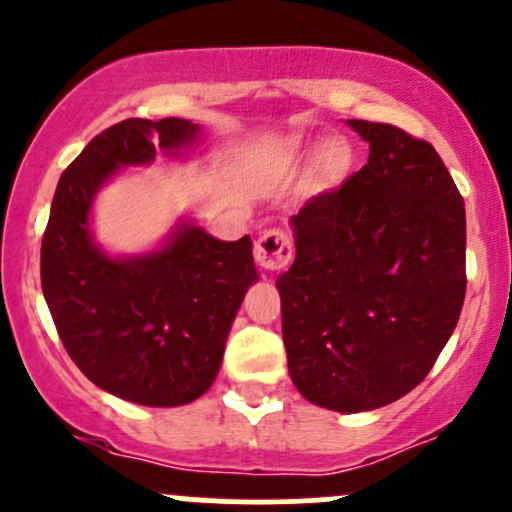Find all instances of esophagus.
Instances as JSON below:
<instances>
[{
    "instance_id": "obj_1",
    "label": "esophagus",
    "mask_w": 512,
    "mask_h": 512,
    "mask_svg": "<svg viewBox=\"0 0 512 512\" xmlns=\"http://www.w3.org/2000/svg\"><path fill=\"white\" fill-rule=\"evenodd\" d=\"M294 257V242L289 233L272 228L262 233L255 242V260L257 265L265 267L267 272H279L292 262Z\"/></svg>"
}]
</instances>
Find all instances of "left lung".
Here are the masks:
<instances>
[{
  "mask_svg": "<svg viewBox=\"0 0 512 512\" xmlns=\"http://www.w3.org/2000/svg\"><path fill=\"white\" fill-rule=\"evenodd\" d=\"M368 164L294 215L297 257L277 279L294 385L314 405L365 412L414 390L466 297L464 198L434 147L348 120Z\"/></svg>",
  "mask_w": 512,
  "mask_h": 512,
  "instance_id": "8db88e82",
  "label": "left lung"
}]
</instances>
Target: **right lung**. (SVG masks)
Listing matches in <instances>:
<instances>
[{
    "instance_id": "right-lung-1",
    "label": "right lung",
    "mask_w": 512,
    "mask_h": 512,
    "mask_svg": "<svg viewBox=\"0 0 512 512\" xmlns=\"http://www.w3.org/2000/svg\"><path fill=\"white\" fill-rule=\"evenodd\" d=\"M179 117L107 127L61 174L41 240V287L58 336L80 373L147 407H176L213 385L225 338L257 279L250 235L215 240L196 225L137 260H110L93 245L90 203L125 164L196 142Z\"/></svg>"
}]
</instances>
